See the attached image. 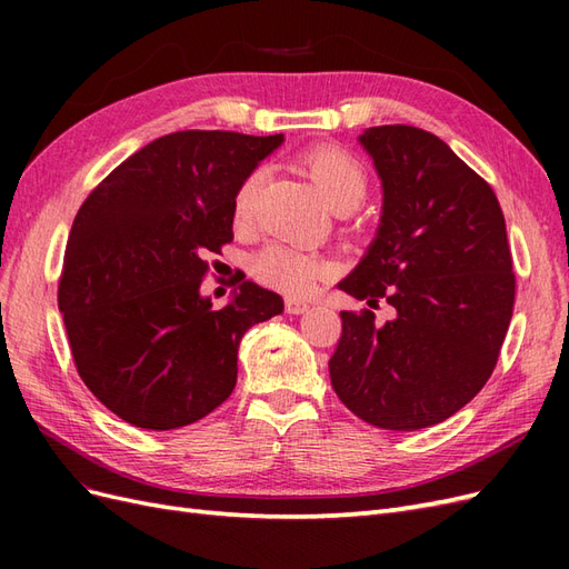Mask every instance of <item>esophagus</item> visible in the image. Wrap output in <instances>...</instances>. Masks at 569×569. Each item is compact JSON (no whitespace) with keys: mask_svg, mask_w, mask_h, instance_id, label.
<instances>
[{"mask_svg":"<svg viewBox=\"0 0 569 569\" xmlns=\"http://www.w3.org/2000/svg\"><path fill=\"white\" fill-rule=\"evenodd\" d=\"M284 308H287V313H291V316H301V313L308 311V303L299 301V299H287Z\"/></svg>","mask_w":569,"mask_h":569,"instance_id":"34e87169","label":"esophagus"}]
</instances>
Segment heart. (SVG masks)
Returning <instances> with one entry per match:
<instances>
[{"label": "heart", "instance_id": "heart-1", "mask_svg": "<svg viewBox=\"0 0 569 569\" xmlns=\"http://www.w3.org/2000/svg\"><path fill=\"white\" fill-rule=\"evenodd\" d=\"M301 166L316 182L325 203L335 211L349 213L363 201L368 189L366 168L349 151L332 144H318L301 153ZM266 180L263 168H253L239 182L232 199V218L237 226H244L253 213V203ZM251 270L263 284L280 289L284 295H308L316 282L327 274V263L311 251H303L295 244L274 242L263 247L251 258Z\"/></svg>", "mask_w": 569, "mask_h": 569}]
</instances>
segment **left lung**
Masks as SVG:
<instances>
[{
  "label": "left lung",
  "mask_w": 569,
  "mask_h": 569,
  "mask_svg": "<svg viewBox=\"0 0 569 569\" xmlns=\"http://www.w3.org/2000/svg\"><path fill=\"white\" fill-rule=\"evenodd\" d=\"M358 142L382 180V218L339 289L387 301L393 320L341 311L332 389L360 420L412 432L470 403L496 368L515 303L506 218L437 134L380 126Z\"/></svg>",
  "instance_id": "obj_1"
}]
</instances>
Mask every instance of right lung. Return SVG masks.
Instances as JSON below:
<instances>
[{
  "instance_id": "add662e5",
  "label": "right lung",
  "mask_w": 569,
  "mask_h": 569,
  "mask_svg": "<svg viewBox=\"0 0 569 569\" xmlns=\"http://www.w3.org/2000/svg\"><path fill=\"white\" fill-rule=\"evenodd\" d=\"M282 142L170 132L111 170L80 206L59 311L78 375L120 420L163 432L209 416L237 385L244 332L282 313V297L244 274L218 311L201 297L206 256L232 242L239 182Z\"/></svg>"
}]
</instances>
